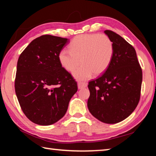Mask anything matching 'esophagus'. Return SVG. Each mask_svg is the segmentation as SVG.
<instances>
[{
	"label": "esophagus",
	"mask_w": 156,
	"mask_h": 156,
	"mask_svg": "<svg viewBox=\"0 0 156 156\" xmlns=\"http://www.w3.org/2000/svg\"><path fill=\"white\" fill-rule=\"evenodd\" d=\"M87 86V84L85 83H78V87L79 89H83L84 87H86Z\"/></svg>",
	"instance_id": "obj_1"
}]
</instances>
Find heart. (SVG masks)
Returning <instances> with one entry per match:
<instances>
[{"instance_id":"b5f03b06","label":"heart","mask_w":156,"mask_h":156,"mask_svg":"<svg viewBox=\"0 0 156 156\" xmlns=\"http://www.w3.org/2000/svg\"><path fill=\"white\" fill-rule=\"evenodd\" d=\"M69 50L60 51V65L69 72L73 73L78 80L91 78L94 73L100 76L109 67L112 62L114 47L112 41L105 34H82L76 36L69 44Z\"/></svg>"}]
</instances>
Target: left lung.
<instances>
[{"label":"left lung","instance_id":"1","mask_svg":"<svg viewBox=\"0 0 156 156\" xmlns=\"http://www.w3.org/2000/svg\"><path fill=\"white\" fill-rule=\"evenodd\" d=\"M105 33L113 43V56L103 74L89 83L87 107L98 120L115 124L126 119L138 105L142 72L133 47L112 31Z\"/></svg>","mask_w":156,"mask_h":156}]
</instances>
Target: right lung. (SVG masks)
Segmentation results:
<instances>
[{
  "instance_id": "add662e5",
  "label": "right lung",
  "mask_w": 156,
  "mask_h": 156,
  "mask_svg": "<svg viewBox=\"0 0 156 156\" xmlns=\"http://www.w3.org/2000/svg\"><path fill=\"white\" fill-rule=\"evenodd\" d=\"M68 43L67 38L46 34L31 41L18 58L16 94L23 113L37 125H50L61 119L78 90L77 83L58 59Z\"/></svg>"
}]
</instances>
